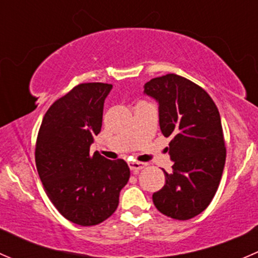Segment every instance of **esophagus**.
I'll return each mask as SVG.
<instances>
[{
    "mask_svg": "<svg viewBox=\"0 0 258 258\" xmlns=\"http://www.w3.org/2000/svg\"><path fill=\"white\" fill-rule=\"evenodd\" d=\"M128 167L132 172L136 173V172H139V171H141L142 168L146 167V163L137 162V161H131V162H128Z\"/></svg>",
    "mask_w": 258,
    "mask_h": 258,
    "instance_id": "obj_1",
    "label": "esophagus"
}]
</instances>
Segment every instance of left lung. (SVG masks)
<instances>
[{
    "label": "left lung",
    "mask_w": 258,
    "mask_h": 258,
    "mask_svg": "<svg viewBox=\"0 0 258 258\" xmlns=\"http://www.w3.org/2000/svg\"><path fill=\"white\" fill-rule=\"evenodd\" d=\"M144 93L158 105V122L172 172L152 195L156 209L175 220H189L206 210L222 177L226 161L221 117L209 93L175 74L145 83Z\"/></svg>",
    "instance_id": "8db88e82"
}]
</instances>
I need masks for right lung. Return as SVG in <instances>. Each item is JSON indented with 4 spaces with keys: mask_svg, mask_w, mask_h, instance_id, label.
<instances>
[{
    "mask_svg": "<svg viewBox=\"0 0 258 258\" xmlns=\"http://www.w3.org/2000/svg\"><path fill=\"white\" fill-rule=\"evenodd\" d=\"M111 90L112 85L100 82L76 86L48 108L38 132L36 167L46 194L64 218L80 226L107 220L130 178L123 160L90 155Z\"/></svg>",
    "mask_w": 258,
    "mask_h": 258,
    "instance_id": "right-lung-1",
    "label": "right lung"
}]
</instances>
